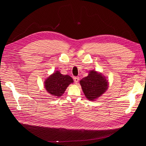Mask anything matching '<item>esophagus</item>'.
<instances>
[{"instance_id": "1", "label": "esophagus", "mask_w": 146, "mask_h": 146, "mask_svg": "<svg viewBox=\"0 0 146 146\" xmlns=\"http://www.w3.org/2000/svg\"><path fill=\"white\" fill-rule=\"evenodd\" d=\"M74 82L76 83H77L78 82V80H79V77H75L74 78Z\"/></svg>"}]
</instances>
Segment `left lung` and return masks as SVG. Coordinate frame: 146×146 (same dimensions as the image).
I'll use <instances>...</instances> for the list:
<instances>
[{
    "label": "left lung",
    "instance_id": "left-lung-1",
    "mask_svg": "<svg viewBox=\"0 0 146 146\" xmlns=\"http://www.w3.org/2000/svg\"><path fill=\"white\" fill-rule=\"evenodd\" d=\"M82 90L86 98L94 101L107 90L108 82L105 76L94 70H90L88 76L80 81Z\"/></svg>",
    "mask_w": 146,
    "mask_h": 146
}]
</instances>
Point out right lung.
<instances>
[{
	"label": "right lung",
	"mask_w": 146,
	"mask_h": 146,
	"mask_svg": "<svg viewBox=\"0 0 146 146\" xmlns=\"http://www.w3.org/2000/svg\"><path fill=\"white\" fill-rule=\"evenodd\" d=\"M74 82L73 79L68 75H63L58 70L46 79L44 87L47 92L56 98L62 96L67 87Z\"/></svg>",
	"instance_id": "obj_1"
}]
</instances>
